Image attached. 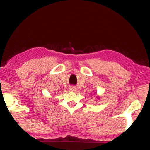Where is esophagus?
Returning a JSON list of instances; mask_svg holds the SVG:
<instances>
[{
	"instance_id": "esophagus-1",
	"label": "esophagus",
	"mask_w": 150,
	"mask_h": 150,
	"mask_svg": "<svg viewBox=\"0 0 150 150\" xmlns=\"http://www.w3.org/2000/svg\"><path fill=\"white\" fill-rule=\"evenodd\" d=\"M70 91H71V92H75V91H76V88H75V87H70Z\"/></svg>"
}]
</instances>
